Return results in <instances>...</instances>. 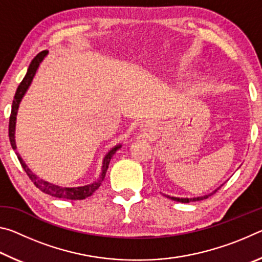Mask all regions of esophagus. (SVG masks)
I'll use <instances>...</instances> for the list:
<instances>
[{"instance_id": "obj_1", "label": "esophagus", "mask_w": 262, "mask_h": 262, "mask_svg": "<svg viewBox=\"0 0 262 262\" xmlns=\"http://www.w3.org/2000/svg\"><path fill=\"white\" fill-rule=\"evenodd\" d=\"M141 127H142V129H143V130H144V132H145V130H147V129H148V127H147V125H142V126H141Z\"/></svg>"}]
</instances>
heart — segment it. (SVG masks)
<instances>
[{
  "label": "heart",
  "instance_id": "1",
  "mask_svg": "<svg viewBox=\"0 0 262 262\" xmlns=\"http://www.w3.org/2000/svg\"><path fill=\"white\" fill-rule=\"evenodd\" d=\"M183 70H184V68H181V67H178V68H177V69H176V73H177V74H178V73H181V72H183Z\"/></svg>",
  "mask_w": 262,
  "mask_h": 262
}]
</instances>
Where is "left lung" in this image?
I'll use <instances>...</instances> for the list:
<instances>
[{
	"mask_svg": "<svg viewBox=\"0 0 262 262\" xmlns=\"http://www.w3.org/2000/svg\"><path fill=\"white\" fill-rule=\"evenodd\" d=\"M222 186V185H221ZM220 188V187H219ZM217 188V189H219ZM217 189H215L214 192H211L210 194H207V195H203V196H196V198H176V196H170V195H166V194H163L164 196H166L168 199H171V200L177 201V202H183V203H188V202H194V201H200L203 200V199H207L209 198L211 194H214L217 192Z\"/></svg>",
	"mask_w": 262,
	"mask_h": 262,
	"instance_id": "obj_1",
	"label": "left lung"
}]
</instances>
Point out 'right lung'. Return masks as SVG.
I'll return each mask as SVG.
<instances>
[{
    "label": "right lung",
    "instance_id": "add662e5",
    "mask_svg": "<svg viewBox=\"0 0 262 262\" xmlns=\"http://www.w3.org/2000/svg\"><path fill=\"white\" fill-rule=\"evenodd\" d=\"M47 54H48V51H43L41 53H39V54L34 57L32 62H31L29 66L28 73H26L25 77L23 78V81L20 82L18 88H17L15 98H14V101H12L10 120H9V139H10L11 147L16 151V155H17V157H18V161L21 164V166H23L25 172L30 177V179L32 180V183L37 186V187L40 189L41 192L46 193L48 195H52V196H54V198H59V199H67V200H84V199L91 196V195L100 187L101 183L104 181L106 172H107L111 159H112L113 155L122 147L121 144L114 145V147L105 155V157L103 159V165H101V173H100L99 179H97L96 181H94V183H91L89 185L78 186V187H64V186H59V185L48 183V181L39 178L37 174L33 173V172L30 170L29 166L26 165L25 162L23 161V158L20 157L18 151H17V145H16V140H15L17 112H18L19 104H20L21 99H23V97L25 96L26 91L29 90L31 83H32V81H33V77L35 76V73H37L39 66H40V63L47 56Z\"/></svg>",
    "mask_w": 262,
    "mask_h": 262
}]
</instances>
